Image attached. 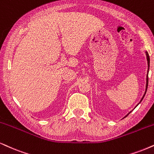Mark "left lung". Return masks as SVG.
I'll list each match as a JSON object with an SVG mask.
<instances>
[{"label":"left lung","instance_id":"8db88e82","mask_svg":"<svg viewBox=\"0 0 154 154\" xmlns=\"http://www.w3.org/2000/svg\"><path fill=\"white\" fill-rule=\"evenodd\" d=\"M146 52V60H147V62H148V70H147V75H146V90H145V92H144V94H143V96L142 97V98H141V100H140V102H139V104H138L137 106H136V107H137V106H138V105H139L140 103H141V102L142 100H143V97H144V96H145V94H146V91H147V88H148V84H149V77H148V75H149V66H150V58H149V53H148V52L147 51H146L145 52ZM131 112H130L129 113H128L127 114H126V115L124 116V118H125V117H126V116H127L128 115H129V114H130V113H131Z\"/></svg>","mask_w":154,"mask_h":154}]
</instances>
